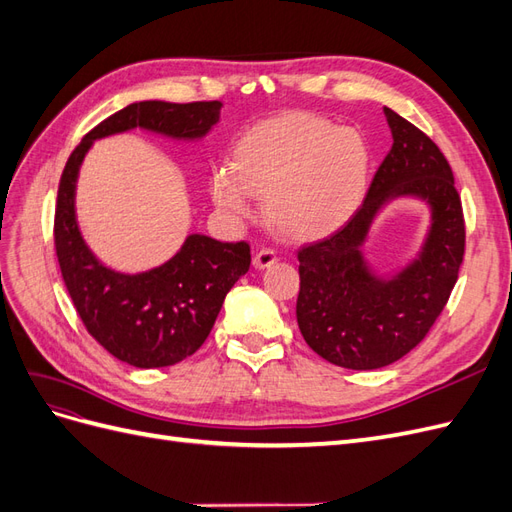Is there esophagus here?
Returning a JSON list of instances; mask_svg holds the SVG:
<instances>
[{"instance_id": "obj_1", "label": "esophagus", "mask_w": 512, "mask_h": 512, "mask_svg": "<svg viewBox=\"0 0 512 512\" xmlns=\"http://www.w3.org/2000/svg\"><path fill=\"white\" fill-rule=\"evenodd\" d=\"M275 260H277V254L273 250H269V247H262V250H258L254 254V267L256 269H269Z\"/></svg>"}]
</instances>
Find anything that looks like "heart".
<instances>
[{
  "instance_id": "b5f03b06",
  "label": "heart",
  "mask_w": 512,
  "mask_h": 512,
  "mask_svg": "<svg viewBox=\"0 0 512 512\" xmlns=\"http://www.w3.org/2000/svg\"><path fill=\"white\" fill-rule=\"evenodd\" d=\"M369 177V149L352 128L316 115H286L245 132L230 166L209 177L213 203L228 218H247L254 194L265 215L288 239L329 235L359 207Z\"/></svg>"
}]
</instances>
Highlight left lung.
Instances as JSON below:
<instances>
[{
    "label": "left lung",
    "instance_id": "left-lung-1",
    "mask_svg": "<svg viewBox=\"0 0 512 512\" xmlns=\"http://www.w3.org/2000/svg\"><path fill=\"white\" fill-rule=\"evenodd\" d=\"M393 147L378 166L363 205L331 237L299 250L297 322L324 361L378 369L406 356L433 327L451 297L466 250L461 198L438 145L384 106ZM395 197H418L432 218L416 259L378 276L362 245L375 215Z\"/></svg>",
    "mask_w": 512,
    "mask_h": 512
}]
</instances>
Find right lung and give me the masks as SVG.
I'll use <instances>...</instances> for the list:
<instances>
[{"label":"right lung","mask_w":512,"mask_h":512,"mask_svg":"<svg viewBox=\"0 0 512 512\" xmlns=\"http://www.w3.org/2000/svg\"><path fill=\"white\" fill-rule=\"evenodd\" d=\"M222 102H134L85 134L59 179L55 252L61 277L85 329L115 359L168 367L194 354L209 337L228 290L250 269V245L190 235L164 265L121 273L89 250L76 222L74 194L87 151L100 138L147 130L175 141H200L220 121Z\"/></svg>","instance_id":"add662e5"}]
</instances>
